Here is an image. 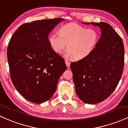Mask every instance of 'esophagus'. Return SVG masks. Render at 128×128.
<instances>
[{
	"mask_svg": "<svg viewBox=\"0 0 128 128\" xmlns=\"http://www.w3.org/2000/svg\"><path fill=\"white\" fill-rule=\"evenodd\" d=\"M65 62H66V66H67V67H69L70 66V62H69L68 61H67V60H65Z\"/></svg>",
	"mask_w": 128,
	"mask_h": 128,
	"instance_id": "esophagus-1",
	"label": "esophagus"
}]
</instances>
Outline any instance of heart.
<instances>
[{
	"instance_id": "heart-1",
	"label": "heart",
	"mask_w": 128,
	"mask_h": 128,
	"mask_svg": "<svg viewBox=\"0 0 128 128\" xmlns=\"http://www.w3.org/2000/svg\"><path fill=\"white\" fill-rule=\"evenodd\" d=\"M99 38V34L94 29H87L76 23H71L61 27L60 34L50 35L49 42L51 48L58 54L62 52L67 44L66 56L80 60L92 54Z\"/></svg>"
}]
</instances>
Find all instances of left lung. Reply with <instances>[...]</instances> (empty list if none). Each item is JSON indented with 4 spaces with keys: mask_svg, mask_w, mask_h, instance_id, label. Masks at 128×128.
Instances as JSON below:
<instances>
[{
    "mask_svg": "<svg viewBox=\"0 0 128 128\" xmlns=\"http://www.w3.org/2000/svg\"><path fill=\"white\" fill-rule=\"evenodd\" d=\"M82 23L98 26L100 37L92 54L72 62L70 68L78 98L86 104H96L109 97L119 82L124 67V46L108 23Z\"/></svg>",
    "mask_w": 128,
    "mask_h": 128,
    "instance_id": "1",
    "label": "left lung"
}]
</instances>
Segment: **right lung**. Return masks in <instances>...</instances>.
Instances as JSON below:
<instances>
[{
    "instance_id": "right-lung-1",
    "label": "right lung",
    "mask_w": 128,
    "mask_h": 128,
    "mask_svg": "<svg viewBox=\"0 0 128 128\" xmlns=\"http://www.w3.org/2000/svg\"><path fill=\"white\" fill-rule=\"evenodd\" d=\"M65 19L41 20L22 24L7 49L10 76L23 98L42 104L52 98L58 79L67 68L65 61L51 48L49 34Z\"/></svg>"
}]
</instances>
